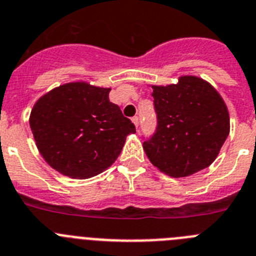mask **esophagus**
<instances>
[{"label": "esophagus", "instance_id": "1", "mask_svg": "<svg viewBox=\"0 0 256 256\" xmlns=\"http://www.w3.org/2000/svg\"><path fill=\"white\" fill-rule=\"evenodd\" d=\"M131 120H132L134 125L136 126V128H138V126H139V117H138V116H134Z\"/></svg>", "mask_w": 256, "mask_h": 256}]
</instances>
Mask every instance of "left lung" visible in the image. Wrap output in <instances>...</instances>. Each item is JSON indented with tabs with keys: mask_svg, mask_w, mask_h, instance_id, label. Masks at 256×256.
Returning <instances> with one entry per match:
<instances>
[{
	"mask_svg": "<svg viewBox=\"0 0 256 256\" xmlns=\"http://www.w3.org/2000/svg\"><path fill=\"white\" fill-rule=\"evenodd\" d=\"M152 88L156 128L142 142L152 164L171 177L190 176L210 166L230 134L222 96L196 76Z\"/></svg>",
	"mask_w": 256,
	"mask_h": 256,
	"instance_id": "1",
	"label": "left lung"
}]
</instances>
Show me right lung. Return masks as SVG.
<instances>
[{
  "mask_svg": "<svg viewBox=\"0 0 256 256\" xmlns=\"http://www.w3.org/2000/svg\"><path fill=\"white\" fill-rule=\"evenodd\" d=\"M111 89L68 82L39 98L30 114L32 132L46 162L72 178H89L120 156L135 125L114 103Z\"/></svg>",
  "mask_w": 256,
  "mask_h": 256,
  "instance_id": "1",
  "label": "right lung"
}]
</instances>
